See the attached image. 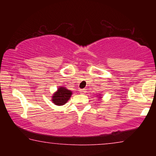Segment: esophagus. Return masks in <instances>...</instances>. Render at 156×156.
Returning a JSON list of instances; mask_svg holds the SVG:
<instances>
[{
  "mask_svg": "<svg viewBox=\"0 0 156 156\" xmlns=\"http://www.w3.org/2000/svg\"><path fill=\"white\" fill-rule=\"evenodd\" d=\"M79 92L81 93V94H83V93L86 92V89H80Z\"/></svg>",
  "mask_w": 156,
  "mask_h": 156,
  "instance_id": "34e87169",
  "label": "esophagus"
}]
</instances>
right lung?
<instances>
[{
  "label": "right lung",
  "instance_id": "right-lung-1",
  "mask_svg": "<svg viewBox=\"0 0 156 156\" xmlns=\"http://www.w3.org/2000/svg\"><path fill=\"white\" fill-rule=\"evenodd\" d=\"M72 95V92L65 87H61L52 96V101L56 105H62L69 101Z\"/></svg>",
  "mask_w": 156,
  "mask_h": 156
}]
</instances>
